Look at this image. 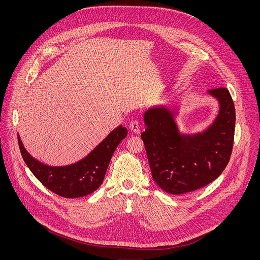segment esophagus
I'll list each match as a JSON object with an SVG mask.
<instances>
[{"label":"esophagus","mask_w":260,"mask_h":260,"mask_svg":"<svg viewBox=\"0 0 260 260\" xmlns=\"http://www.w3.org/2000/svg\"><path fill=\"white\" fill-rule=\"evenodd\" d=\"M129 129L135 134H140V125L137 120H133L129 123Z\"/></svg>","instance_id":"1"}]
</instances>
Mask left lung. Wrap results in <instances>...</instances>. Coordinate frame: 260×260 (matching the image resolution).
Masks as SVG:
<instances>
[{
    "label": "left lung",
    "instance_id": "left-lung-1",
    "mask_svg": "<svg viewBox=\"0 0 260 260\" xmlns=\"http://www.w3.org/2000/svg\"><path fill=\"white\" fill-rule=\"evenodd\" d=\"M219 103V112L204 132H179L175 112L167 107L148 109L146 129L141 134L152 178L168 193L182 194L200 189L226 168L234 145L236 111L225 87L208 90Z\"/></svg>",
    "mask_w": 260,
    "mask_h": 260
}]
</instances>
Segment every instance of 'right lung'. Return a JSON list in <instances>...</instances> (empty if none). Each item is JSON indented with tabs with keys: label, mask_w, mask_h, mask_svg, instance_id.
Masks as SVG:
<instances>
[{
	"label": "right lung",
	"mask_w": 260,
	"mask_h": 260,
	"mask_svg": "<svg viewBox=\"0 0 260 260\" xmlns=\"http://www.w3.org/2000/svg\"><path fill=\"white\" fill-rule=\"evenodd\" d=\"M126 135L127 129L119 125L84 158L61 167L44 165L34 158L25 150L19 135L17 137L22 158L35 177L52 192L62 198L74 199L88 196L101 186L111 157Z\"/></svg>",
	"instance_id": "1"
}]
</instances>
